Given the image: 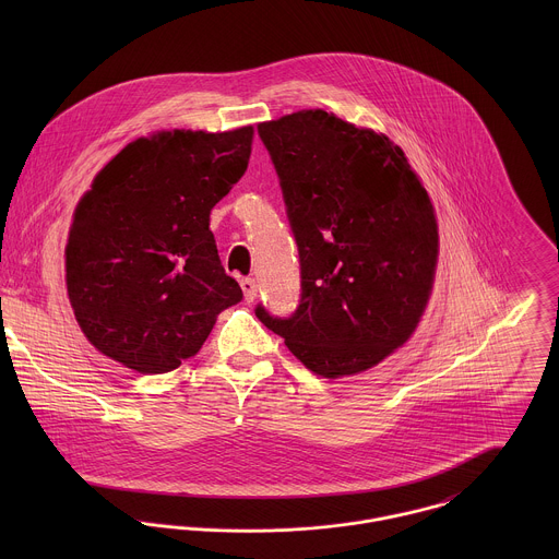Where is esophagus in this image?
I'll list each match as a JSON object with an SVG mask.
<instances>
[{
    "label": "esophagus",
    "instance_id": "esophagus-1",
    "mask_svg": "<svg viewBox=\"0 0 559 559\" xmlns=\"http://www.w3.org/2000/svg\"><path fill=\"white\" fill-rule=\"evenodd\" d=\"M240 288H242V295H245V301H253L255 295H258V284L253 277H242L240 280Z\"/></svg>",
    "mask_w": 559,
    "mask_h": 559
}]
</instances>
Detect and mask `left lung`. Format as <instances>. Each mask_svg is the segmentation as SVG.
I'll return each mask as SVG.
<instances>
[{"label":"left lung","mask_w":559,"mask_h":559,"mask_svg":"<svg viewBox=\"0 0 559 559\" xmlns=\"http://www.w3.org/2000/svg\"><path fill=\"white\" fill-rule=\"evenodd\" d=\"M301 264L290 317H255L326 379L364 372L402 346L426 308L439 233L399 146L322 109L258 124Z\"/></svg>","instance_id":"left-lung-1"}]
</instances>
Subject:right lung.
Here are the masks:
<instances>
[{
  "label": "right lung",
  "instance_id": "1",
  "mask_svg": "<svg viewBox=\"0 0 559 559\" xmlns=\"http://www.w3.org/2000/svg\"><path fill=\"white\" fill-rule=\"evenodd\" d=\"M253 129L165 131L109 160L75 211L67 286L85 337L142 374L193 357L242 299L226 275L211 209L247 169Z\"/></svg>",
  "mask_w": 559,
  "mask_h": 559
}]
</instances>
